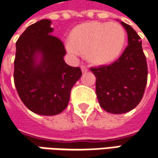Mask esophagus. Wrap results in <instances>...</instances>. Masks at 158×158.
Segmentation results:
<instances>
[{
    "label": "esophagus",
    "instance_id": "34e87169",
    "mask_svg": "<svg viewBox=\"0 0 158 158\" xmlns=\"http://www.w3.org/2000/svg\"><path fill=\"white\" fill-rule=\"evenodd\" d=\"M81 71H82V72H86L87 71H88V69H87V67L85 65H82L81 66Z\"/></svg>",
    "mask_w": 158,
    "mask_h": 158
}]
</instances>
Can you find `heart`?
Returning <instances> with one entry per match:
<instances>
[{
    "label": "heart",
    "instance_id": "b5f03b06",
    "mask_svg": "<svg viewBox=\"0 0 158 158\" xmlns=\"http://www.w3.org/2000/svg\"><path fill=\"white\" fill-rule=\"evenodd\" d=\"M66 49L73 56L79 51L94 64H102L116 59L126 42V32L122 25L115 22L92 21L77 25L70 36Z\"/></svg>",
    "mask_w": 158,
    "mask_h": 158
}]
</instances>
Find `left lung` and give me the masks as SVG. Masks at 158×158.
<instances>
[{
  "label": "left lung",
  "instance_id": "1",
  "mask_svg": "<svg viewBox=\"0 0 158 158\" xmlns=\"http://www.w3.org/2000/svg\"><path fill=\"white\" fill-rule=\"evenodd\" d=\"M128 46L119 58L110 65L91 68L96 77V95L107 112L122 114L137 106L145 91L148 79L146 57L140 36L124 22Z\"/></svg>",
  "mask_w": 158,
  "mask_h": 158
}]
</instances>
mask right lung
<instances>
[{
    "label": "right lung",
    "instance_id": "right-lung-1",
    "mask_svg": "<svg viewBox=\"0 0 158 158\" xmlns=\"http://www.w3.org/2000/svg\"><path fill=\"white\" fill-rule=\"evenodd\" d=\"M49 19L28 26L16 43L14 82L24 104L34 113L54 116L65 109L80 79L79 67L68 65L63 42L52 35Z\"/></svg>",
    "mask_w": 158,
    "mask_h": 158
}]
</instances>
